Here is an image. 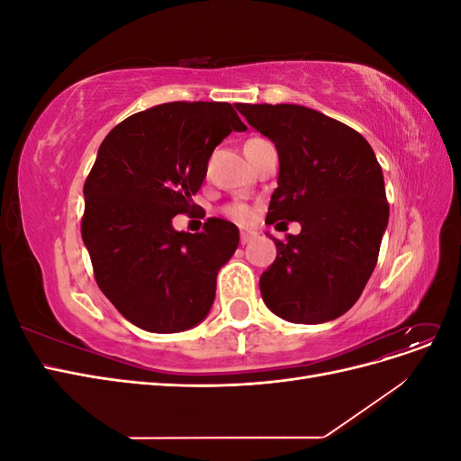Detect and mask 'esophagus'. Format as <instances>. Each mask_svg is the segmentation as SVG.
I'll list each match as a JSON object with an SVG mask.
<instances>
[{"label": "esophagus", "mask_w": 461, "mask_h": 461, "mask_svg": "<svg viewBox=\"0 0 461 461\" xmlns=\"http://www.w3.org/2000/svg\"><path fill=\"white\" fill-rule=\"evenodd\" d=\"M256 236V232H252V230H240V242L242 244H248L249 240H252Z\"/></svg>", "instance_id": "obj_1"}]
</instances>
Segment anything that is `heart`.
<instances>
[{
    "label": "heart",
    "instance_id": "heart-1",
    "mask_svg": "<svg viewBox=\"0 0 461 461\" xmlns=\"http://www.w3.org/2000/svg\"><path fill=\"white\" fill-rule=\"evenodd\" d=\"M252 140V138H249ZM225 215L232 221H239V222H246L252 219V207H248L246 203H230L225 207Z\"/></svg>",
    "mask_w": 461,
    "mask_h": 461
}]
</instances>
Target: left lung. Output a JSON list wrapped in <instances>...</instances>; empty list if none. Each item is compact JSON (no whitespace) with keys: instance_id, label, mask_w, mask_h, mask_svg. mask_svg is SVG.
I'll return each mask as SVG.
<instances>
[{"instance_id":"left-lung-1","label":"left lung","mask_w":461,"mask_h":461,"mask_svg":"<svg viewBox=\"0 0 461 461\" xmlns=\"http://www.w3.org/2000/svg\"><path fill=\"white\" fill-rule=\"evenodd\" d=\"M236 109L278 153V186L265 222L302 225L286 242L273 239L276 259L259 278L263 302L290 323L337 319L364 292L388 225L375 151L348 124L310 107L236 104Z\"/></svg>"}]
</instances>
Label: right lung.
<instances>
[{
  "instance_id": "add662e5",
  "label": "right lung",
  "mask_w": 461,
  "mask_h": 461,
  "mask_svg": "<svg viewBox=\"0 0 461 461\" xmlns=\"http://www.w3.org/2000/svg\"><path fill=\"white\" fill-rule=\"evenodd\" d=\"M246 124L225 102H171L119 122L85 183L82 240L95 283L132 325L149 332L196 327L212 310L217 273L239 248L230 221L173 229L188 213L215 146Z\"/></svg>"
}]
</instances>
